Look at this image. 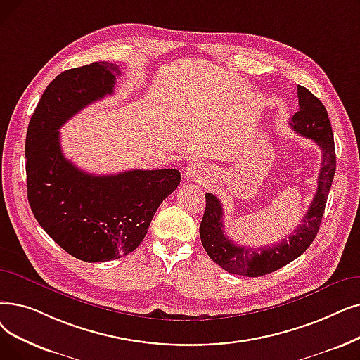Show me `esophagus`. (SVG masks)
Segmentation results:
<instances>
[{
    "instance_id": "1",
    "label": "esophagus",
    "mask_w": 360,
    "mask_h": 360,
    "mask_svg": "<svg viewBox=\"0 0 360 360\" xmlns=\"http://www.w3.org/2000/svg\"><path fill=\"white\" fill-rule=\"evenodd\" d=\"M206 170L205 166H201L200 163H191L185 170V178L191 179L195 182H202L206 179Z\"/></svg>"
}]
</instances>
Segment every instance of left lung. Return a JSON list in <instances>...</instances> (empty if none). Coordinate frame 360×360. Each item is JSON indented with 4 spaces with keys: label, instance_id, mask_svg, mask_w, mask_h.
Wrapping results in <instances>:
<instances>
[{
    "label": "left lung",
    "instance_id": "1",
    "mask_svg": "<svg viewBox=\"0 0 360 360\" xmlns=\"http://www.w3.org/2000/svg\"><path fill=\"white\" fill-rule=\"evenodd\" d=\"M299 112L294 113L290 127L306 138L314 139L322 150L318 190L303 217L288 240L264 247H247L232 243L224 231L222 202L210 193L206 194V210L200 225V238L209 257L233 275L262 276L285 266L302 256L314 243L321 226L328 194L335 175V147L331 122L325 105L304 86H297Z\"/></svg>",
    "mask_w": 360,
    "mask_h": 360
}]
</instances>
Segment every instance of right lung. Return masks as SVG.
Returning a JSON list of instances; mask_svg holds the SVG:
<instances>
[{"mask_svg": "<svg viewBox=\"0 0 360 360\" xmlns=\"http://www.w3.org/2000/svg\"><path fill=\"white\" fill-rule=\"evenodd\" d=\"M117 75L119 66L108 61L60 73L44 91L26 134L29 206L65 252L88 263L132 253L155 210L181 182L176 169L101 176L65 158L58 129L84 107L112 96Z\"/></svg>", "mask_w": 360, "mask_h": 360, "instance_id": "right-lung-1", "label": "right lung"}]
</instances>
